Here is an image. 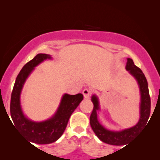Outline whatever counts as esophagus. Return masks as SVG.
<instances>
[{
  "label": "esophagus",
  "mask_w": 160,
  "mask_h": 160,
  "mask_svg": "<svg viewBox=\"0 0 160 160\" xmlns=\"http://www.w3.org/2000/svg\"><path fill=\"white\" fill-rule=\"evenodd\" d=\"M82 92H83V95H84V97L85 98H89V96H90V94H91L90 89L85 88V89H84V90H83Z\"/></svg>",
  "instance_id": "obj_1"
}]
</instances>
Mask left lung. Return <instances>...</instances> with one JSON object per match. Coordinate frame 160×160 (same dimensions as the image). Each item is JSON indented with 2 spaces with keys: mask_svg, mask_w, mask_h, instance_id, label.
<instances>
[{
  "mask_svg": "<svg viewBox=\"0 0 160 160\" xmlns=\"http://www.w3.org/2000/svg\"><path fill=\"white\" fill-rule=\"evenodd\" d=\"M126 70L130 72L137 80L141 92V106H140V119L136 125L121 131L110 130L106 129L100 123L98 118L97 111L99 110V102L96 95H92V102L94 107L91 113L89 121L92 129L98 138L104 143L110 145L122 146L125 145L133 136L141 130L144 125L147 124L151 111V99L148 92V82L143 72L138 67L134 64L132 59L128 58Z\"/></svg>",
  "mask_w": 160,
  "mask_h": 160,
  "instance_id": "8db88e82",
  "label": "left lung"
}]
</instances>
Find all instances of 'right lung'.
Masks as SVG:
<instances>
[{
  "mask_svg": "<svg viewBox=\"0 0 160 160\" xmlns=\"http://www.w3.org/2000/svg\"><path fill=\"white\" fill-rule=\"evenodd\" d=\"M51 58L49 54H38L26 63L17 76L11 96L10 112L14 126L28 141L38 144L52 143L60 138L72 113L84 98L81 93L74 95L65 94L54 115L43 122L32 121L24 115L20 106V94L23 85L35 67L43 60Z\"/></svg>",
  "mask_w": 160,
  "mask_h": 160,
  "instance_id": "right-lung-1",
  "label": "right lung"
}]
</instances>
